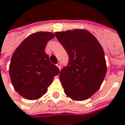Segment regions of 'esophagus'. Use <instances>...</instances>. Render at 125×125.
I'll use <instances>...</instances> for the list:
<instances>
[{
  "label": "esophagus",
  "instance_id": "esophagus-1",
  "mask_svg": "<svg viewBox=\"0 0 125 125\" xmlns=\"http://www.w3.org/2000/svg\"><path fill=\"white\" fill-rule=\"evenodd\" d=\"M56 66L58 67V69H59V70H60V68H61V64H60V62H58V63H57V65H56Z\"/></svg>",
  "mask_w": 125,
  "mask_h": 125
}]
</instances>
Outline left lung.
Segmentation results:
<instances>
[{
  "mask_svg": "<svg viewBox=\"0 0 125 125\" xmlns=\"http://www.w3.org/2000/svg\"><path fill=\"white\" fill-rule=\"evenodd\" d=\"M69 55V65L60 74L67 97L84 101L92 96L103 83L107 72L105 54L97 39L84 29L55 33Z\"/></svg>",
  "mask_w": 125,
  "mask_h": 125,
  "instance_id": "left-lung-1",
  "label": "left lung"
}]
</instances>
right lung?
I'll return each instance as SVG.
<instances>
[{"label":"right lung","mask_w":125,"mask_h":125,"mask_svg":"<svg viewBox=\"0 0 125 125\" xmlns=\"http://www.w3.org/2000/svg\"><path fill=\"white\" fill-rule=\"evenodd\" d=\"M55 35L37 31L29 35L12 55L9 74L15 91L27 100H37L46 94L59 69L51 63L45 53L48 41Z\"/></svg>","instance_id":"1"}]
</instances>
